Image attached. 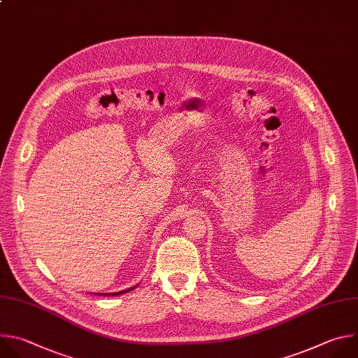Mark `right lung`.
<instances>
[{
  "label": "right lung",
  "instance_id": "add662e5",
  "mask_svg": "<svg viewBox=\"0 0 358 358\" xmlns=\"http://www.w3.org/2000/svg\"><path fill=\"white\" fill-rule=\"evenodd\" d=\"M136 287H132V288H129V289H125V291H121V292H114V294H94V295H104V296H117V295H121V294H125V292H129V291H132V289H135Z\"/></svg>",
  "mask_w": 358,
  "mask_h": 358
}]
</instances>
